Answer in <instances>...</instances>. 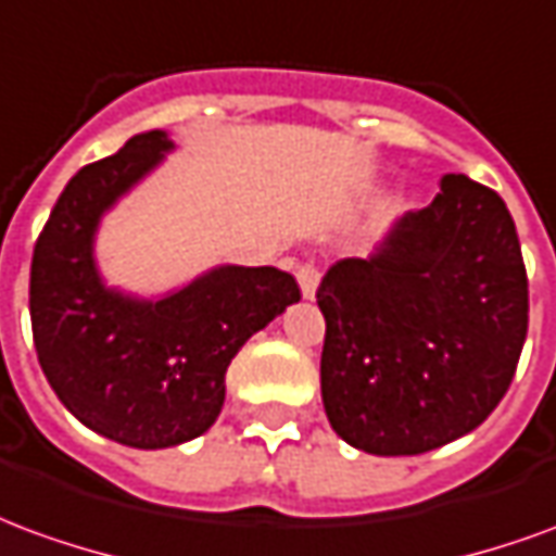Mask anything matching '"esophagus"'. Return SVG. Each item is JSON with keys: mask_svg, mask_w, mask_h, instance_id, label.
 I'll use <instances>...</instances> for the list:
<instances>
[{"mask_svg": "<svg viewBox=\"0 0 556 556\" xmlns=\"http://www.w3.org/2000/svg\"><path fill=\"white\" fill-rule=\"evenodd\" d=\"M318 279H321V274H318V267H315L313 262H306V265L298 267V282H301V291L306 301H309V298H315Z\"/></svg>", "mask_w": 556, "mask_h": 556, "instance_id": "34e87169", "label": "esophagus"}]
</instances>
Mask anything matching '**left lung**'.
Here are the masks:
<instances>
[{"instance_id": "left-lung-1", "label": "left lung", "mask_w": 556, "mask_h": 556, "mask_svg": "<svg viewBox=\"0 0 556 556\" xmlns=\"http://www.w3.org/2000/svg\"><path fill=\"white\" fill-rule=\"evenodd\" d=\"M315 298L327 419L363 453L438 450L513 384L530 309L521 243L501 195L467 175H443L431 205L369 258L337 262Z\"/></svg>"}]
</instances>
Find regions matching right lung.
Returning <instances> with one entry per match:
<instances>
[{
    "label": "right lung",
    "instance_id": "obj_1",
    "mask_svg": "<svg viewBox=\"0 0 556 556\" xmlns=\"http://www.w3.org/2000/svg\"><path fill=\"white\" fill-rule=\"evenodd\" d=\"M172 151L163 130L127 139L67 181L31 255V337L74 417L137 450L193 441L214 426L226 369L247 339L301 301L279 267H214L160 301L106 289L94 265L103 211Z\"/></svg>",
    "mask_w": 556,
    "mask_h": 556
}]
</instances>
